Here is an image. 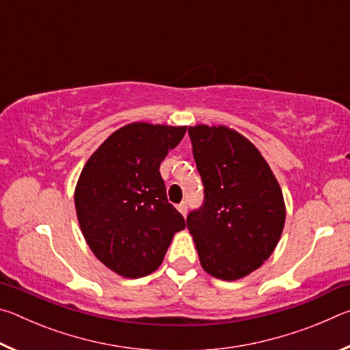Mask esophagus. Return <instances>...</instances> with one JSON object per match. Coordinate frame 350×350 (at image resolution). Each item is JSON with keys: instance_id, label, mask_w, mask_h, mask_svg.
I'll list each match as a JSON object with an SVG mask.
<instances>
[{"instance_id": "1", "label": "esophagus", "mask_w": 350, "mask_h": 350, "mask_svg": "<svg viewBox=\"0 0 350 350\" xmlns=\"http://www.w3.org/2000/svg\"><path fill=\"white\" fill-rule=\"evenodd\" d=\"M187 208H188V206H187V202H182V204L177 205V210H179V211L182 213V216H183V217L187 216Z\"/></svg>"}]
</instances>
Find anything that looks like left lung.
Returning <instances> with one entry per match:
<instances>
[{
	"label": "left lung",
	"mask_w": 350,
	"mask_h": 350,
	"mask_svg": "<svg viewBox=\"0 0 350 350\" xmlns=\"http://www.w3.org/2000/svg\"><path fill=\"white\" fill-rule=\"evenodd\" d=\"M205 187L187 227L206 273L238 281L259 269L281 239L286 202L273 171L245 135L219 125L188 126Z\"/></svg>",
	"instance_id": "left-lung-1"
}]
</instances>
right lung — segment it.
Masks as SVG:
<instances>
[{
    "label": "right lung",
    "mask_w": 350,
    "mask_h": 350,
    "mask_svg": "<svg viewBox=\"0 0 350 350\" xmlns=\"http://www.w3.org/2000/svg\"><path fill=\"white\" fill-rule=\"evenodd\" d=\"M185 131L187 126L128 123L81 170L74 202L83 238L117 275L135 280L156 271L174 234L185 228L159 173Z\"/></svg>",
    "instance_id": "1"
}]
</instances>
